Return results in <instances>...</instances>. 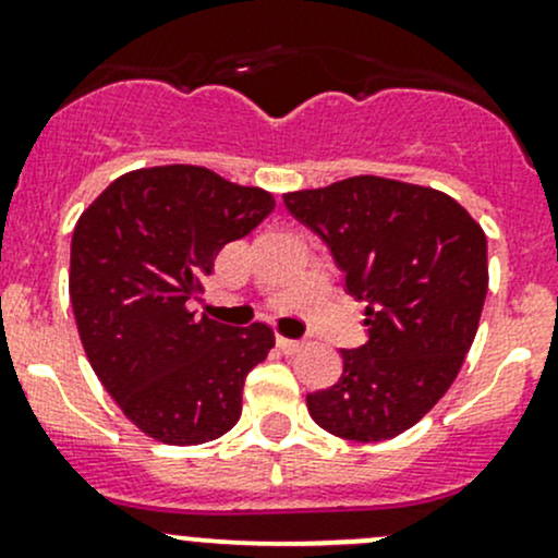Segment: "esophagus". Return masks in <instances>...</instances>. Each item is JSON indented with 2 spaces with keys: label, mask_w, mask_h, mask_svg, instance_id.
Wrapping results in <instances>:
<instances>
[{
  "label": "esophagus",
  "mask_w": 558,
  "mask_h": 558,
  "mask_svg": "<svg viewBox=\"0 0 558 558\" xmlns=\"http://www.w3.org/2000/svg\"><path fill=\"white\" fill-rule=\"evenodd\" d=\"M278 348L283 350L286 355H291V353H296L299 348H302V342H299V339H289V337H278Z\"/></svg>",
  "instance_id": "1"
}]
</instances>
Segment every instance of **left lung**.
Here are the masks:
<instances>
[{
  "mask_svg": "<svg viewBox=\"0 0 558 558\" xmlns=\"http://www.w3.org/2000/svg\"><path fill=\"white\" fill-rule=\"evenodd\" d=\"M283 203L366 304V344L339 350L342 377L310 392V417L361 444L409 430L449 390L476 337L489 283L484 230L444 192L379 175Z\"/></svg>",
  "mask_w": 558,
  "mask_h": 558,
  "instance_id": "obj_1",
  "label": "left lung"
}]
</instances>
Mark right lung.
<instances>
[{
  "label": "right lung",
  "mask_w": 558,
  "mask_h": 558,
  "mask_svg": "<svg viewBox=\"0 0 558 558\" xmlns=\"http://www.w3.org/2000/svg\"><path fill=\"white\" fill-rule=\"evenodd\" d=\"M275 201L208 168L162 166L114 179L80 216L69 296L93 372L146 436L214 441L240 420L243 385L275 344L269 326L197 315L219 251Z\"/></svg>",
  "instance_id": "1"
}]
</instances>
